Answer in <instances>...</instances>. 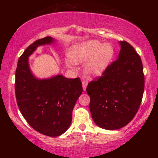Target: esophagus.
I'll use <instances>...</instances> for the list:
<instances>
[{
  "mask_svg": "<svg viewBox=\"0 0 158 158\" xmlns=\"http://www.w3.org/2000/svg\"><path fill=\"white\" fill-rule=\"evenodd\" d=\"M87 85H88V81H82V87H83V90H86Z\"/></svg>",
  "mask_w": 158,
  "mask_h": 158,
  "instance_id": "esophagus-1",
  "label": "esophagus"
}]
</instances>
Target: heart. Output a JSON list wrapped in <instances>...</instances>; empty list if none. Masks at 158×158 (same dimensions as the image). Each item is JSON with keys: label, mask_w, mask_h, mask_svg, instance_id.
Instances as JSON below:
<instances>
[{"label": "heart", "mask_w": 158, "mask_h": 158, "mask_svg": "<svg viewBox=\"0 0 158 158\" xmlns=\"http://www.w3.org/2000/svg\"><path fill=\"white\" fill-rule=\"evenodd\" d=\"M114 48L108 43L102 44L97 41H89L74 45L70 48L69 57L75 64L84 62L85 72L90 76H100L106 70L114 56ZM68 66L71 65L67 61Z\"/></svg>", "instance_id": "heart-1"}]
</instances>
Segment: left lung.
Masks as SVG:
<instances>
[{"label": "left lung", "instance_id": "left-lung-1", "mask_svg": "<svg viewBox=\"0 0 158 158\" xmlns=\"http://www.w3.org/2000/svg\"><path fill=\"white\" fill-rule=\"evenodd\" d=\"M119 44L118 59L86 88L92 118L98 126L107 130L119 129L132 120L144 91L140 57L128 42L119 41Z\"/></svg>", "mask_w": 158, "mask_h": 158}]
</instances>
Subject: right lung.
<instances>
[{"mask_svg":"<svg viewBox=\"0 0 158 158\" xmlns=\"http://www.w3.org/2000/svg\"><path fill=\"white\" fill-rule=\"evenodd\" d=\"M54 41L47 36L30 44L20 56L15 71V97L20 111L32 128L49 137H57L68 130L74 106L83 90L79 78L57 75L39 79L32 73L29 56L39 46Z\"/></svg>","mask_w":158,"mask_h":158,"instance_id":"right-lung-1","label":"right lung"}]
</instances>
